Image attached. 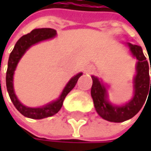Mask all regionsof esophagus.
<instances>
[{
	"instance_id": "1",
	"label": "esophagus",
	"mask_w": 151,
	"mask_h": 151,
	"mask_svg": "<svg viewBox=\"0 0 151 151\" xmlns=\"http://www.w3.org/2000/svg\"><path fill=\"white\" fill-rule=\"evenodd\" d=\"M93 70H94V68L92 66H89L88 68H87V71L88 72H91V71H93Z\"/></svg>"
}]
</instances>
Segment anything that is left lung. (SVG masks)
I'll use <instances>...</instances> for the list:
<instances>
[{"instance_id": "obj_1", "label": "left lung", "mask_w": 151, "mask_h": 151, "mask_svg": "<svg viewBox=\"0 0 151 151\" xmlns=\"http://www.w3.org/2000/svg\"><path fill=\"white\" fill-rule=\"evenodd\" d=\"M129 46L133 56L138 60L136 68L137 74L134 79V97L129 103L121 107L112 106L107 101L105 87L101 84L98 78L92 76L91 93L96 111L102 119L111 121V122H122L134 117L146 102L148 93L150 94V92H151V81H150L149 72L150 67L151 70V63L150 62V65L148 63L140 46L132 45L129 43Z\"/></svg>"}]
</instances>
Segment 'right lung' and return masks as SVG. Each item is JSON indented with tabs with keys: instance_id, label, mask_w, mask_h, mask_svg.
Instances as JSON below:
<instances>
[{
	"instance_id": "1",
	"label": "right lung",
	"mask_w": 151,
	"mask_h": 151,
	"mask_svg": "<svg viewBox=\"0 0 151 151\" xmlns=\"http://www.w3.org/2000/svg\"><path fill=\"white\" fill-rule=\"evenodd\" d=\"M56 35V31L50 28H42V29H35L32 31L30 33L23 35L18 42H16L12 51L10 54L9 60H8V69L6 72V87L9 93L11 100L15 106V108L25 117L40 119L47 117H50L56 114L62 106L63 101H64L67 94L74 88L76 85L79 78L82 75V73H79L76 76L73 77L66 85V87L63 90L62 93L60 94V98L56 101L51 102L44 107L42 108H29L23 106L17 99L14 91H13V73L16 69V66L22 56L24 54L25 51L30 48L32 45L42 42L44 40H48L50 38H53Z\"/></svg>"
}]
</instances>
